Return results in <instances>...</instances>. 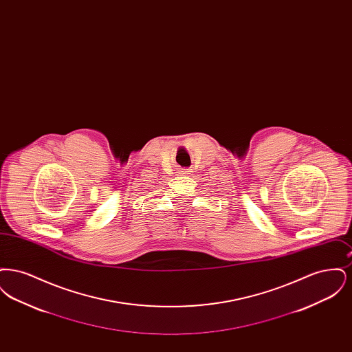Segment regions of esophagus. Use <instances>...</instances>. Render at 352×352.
<instances>
[{
    "mask_svg": "<svg viewBox=\"0 0 352 352\" xmlns=\"http://www.w3.org/2000/svg\"><path fill=\"white\" fill-rule=\"evenodd\" d=\"M181 173H182V174H190V173H188V170H187V168H184V170H182V171H181Z\"/></svg>",
    "mask_w": 352,
    "mask_h": 352,
    "instance_id": "1",
    "label": "esophagus"
}]
</instances>
